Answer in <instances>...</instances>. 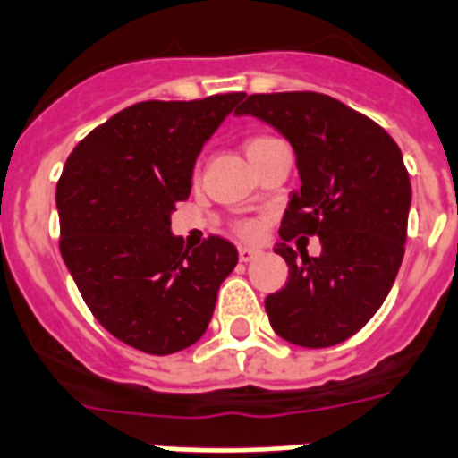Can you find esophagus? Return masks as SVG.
Instances as JSON below:
<instances>
[{"instance_id": "esophagus-1", "label": "esophagus", "mask_w": 458, "mask_h": 458, "mask_svg": "<svg viewBox=\"0 0 458 458\" xmlns=\"http://www.w3.org/2000/svg\"><path fill=\"white\" fill-rule=\"evenodd\" d=\"M237 254H240V261H244V264H247V261L257 259L261 252L259 250H254V247H240V250H237Z\"/></svg>"}]
</instances>
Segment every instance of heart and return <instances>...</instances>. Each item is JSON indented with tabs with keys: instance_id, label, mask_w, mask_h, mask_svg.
I'll use <instances>...</instances> for the list:
<instances>
[{
	"instance_id": "obj_1",
	"label": "heart",
	"mask_w": 458,
	"mask_h": 458,
	"mask_svg": "<svg viewBox=\"0 0 458 458\" xmlns=\"http://www.w3.org/2000/svg\"><path fill=\"white\" fill-rule=\"evenodd\" d=\"M259 141H264V139H252V141H250V144H247V151H250V148H254V146L259 144ZM240 233H242L244 237H254L257 235V225H254V223H242V225H240Z\"/></svg>"
}]
</instances>
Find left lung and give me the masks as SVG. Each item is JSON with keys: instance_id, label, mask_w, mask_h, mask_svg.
I'll list each match as a JSON object with an SVG mask.
<instances>
[{"instance_id": "1", "label": "left lung", "mask_w": 458, "mask_h": 458, "mask_svg": "<svg viewBox=\"0 0 458 458\" xmlns=\"http://www.w3.org/2000/svg\"><path fill=\"white\" fill-rule=\"evenodd\" d=\"M235 114H252L291 141L300 190L281 221L276 254L288 284L267 298L274 331L302 348H329L375 317L392 291L406 242L411 180L403 156L377 122L324 93H254ZM317 234L323 254L284 244Z\"/></svg>"}]
</instances>
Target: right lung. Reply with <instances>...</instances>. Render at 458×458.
<instances>
[{
    "label": "right lung",
    "instance_id": "obj_1",
    "mask_svg": "<svg viewBox=\"0 0 458 458\" xmlns=\"http://www.w3.org/2000/svg\"><path fill=\"white\" fill-rule=\"evenodd\" d=\"M244 93L146 100L93 129L57 182L59 252L98 322L127 345L170 355L204 336L235 244L184 250L174 206L190 197L204 144Z\"/></svg>",
    "mask_w": 458,
    "mask_h": 458
}]
</instances>
